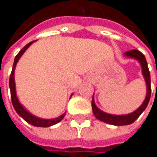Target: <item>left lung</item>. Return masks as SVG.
<instances>
[{
    "instance_id": "1",
    "label": "left lung",
    "mask_w": 157,
    "mask_h": 157,
    "mask_svg": "<svg viewBox=\"0 0 157 157\" xmlns=\"http://www.w3.org/2000/svg\"><path fill=\"white\" fill-rule=\"evenodd\" d=\"M124 55L128 56V57H132L135 58L136 60H138L140 62L142 65V72L144 75V77L145 79L146 82V86H147V94H146V98L144 99V102L143 103L141 106L135 111L132 113L126 114V115H113V114H109L106 113H104L103 111L99 110L94 105V98L92 100V108H93V113L94 114V116L99 119L100 121H103L106 124H113V125H126V124H133L140 115L141 113L144 111L146 108L150 97H151V78H150V72L147 66V63L145 60L144 55L140 51L138 50H131L128 51L126 52H124Z\"/></svg>"
}]
</instances>
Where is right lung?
<instances>
[{
  "mask_svg": "<svg viewBox=\"0 0 157 157\" xmlns=\"http://www.w3.org/2000/svg\"><path fill=\"white\" fill-rule=\"evenodd\" d=\"M34 41L29 43L28 44H26L24 47L22 48L19 53L15 56V59H14V63H13V70H12V73H11V75H10V81H9V85H10V89H11V97H12V103H13V105L14 107V109L17 112V113L21 116L27 123L31 124L32 125H34V126H38V127H49L51 125H53L57 123H59L60 121H62L66 113H64L63 114H62L61 116H59L58 118H55V119H41V118H38L33 114H31L28 111L24 109L21 104L19 103L18 101V98L16 96V92H15V82H14V69H15L16 63L18 62V60L20 59V57L21 56V54L26 51V49L29 47Z\"/></svg>",
  "mask_w": 157,
  "mask_h": 157,
  "instance_id": "obj_1",
  "label": "right lung"
}]
</instances>
